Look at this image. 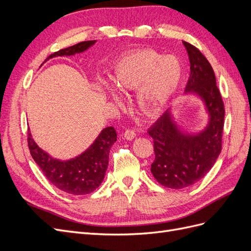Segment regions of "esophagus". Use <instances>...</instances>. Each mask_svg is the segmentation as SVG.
Wrapping results in <instances>:
<instances>
[{
    "label": "esophagus",
    "instance_id": "1",
    "mask_svg": "<svg viewBox=\"0 0 251 251\" xmlns=\"http://www.w3.org/2000/svg\"><path fill=\"white\" fill-rule=\"evenodd\" d=\"M124 137L127 140H132L136 137V132L132 130V128H127V130H126L124 133Z\"/></svg>",
    "mask_w": 251,
    "mask_h": 251
}]
</instances>
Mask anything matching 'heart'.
I'll list each match as a JSON object with an SVG mask.
<instances>
[{
  "mask_svg": "<svg viewBox=\"0 0 251 251\" xmlns=\"http://www.w3.org/2000/svg\"><path fill=\"white\" fill-rule=\"evenodd\" d=\"M182 79V67L177 57L165 56L153 49L127 53L114 68L113 81L121 93L137 92L140 110L147 115H156L176 92ZM103 90L116 102L118 97L108 85Z\"/></svg>",
  "mask_w": 251,
  "mask_h": 251,
  "instance_id": "heart-1",
  "label": "heart"
}]
</instances>
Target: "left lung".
Segmentation results:
<instances>
[{
	"mask_svg": "<svg viewBox=\"0 0 251 251\" xmlns=\"http://www.w3.org/2000/svg\"><path fill=\"white\" fill-rule=\"evenodd\" d=\"M183 45L191 63L185 92L202 98L210 118L202 133L187 135L173 123L168 111L149 128L155 151L151 172L161 185L175 189L195 184L215 164L222 150L225 116L223 100L211 65L194 45L187 42Z\"/></svg>",
	"mask_w": 251,
	"mask_h": 251,
	"instance_id": "1",
	"label": "left lung"
}]
</instances>
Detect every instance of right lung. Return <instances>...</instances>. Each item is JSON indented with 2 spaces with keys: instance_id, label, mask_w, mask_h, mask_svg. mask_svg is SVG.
<instances>
[{
  "instance_id": "1",
  "label": "right lung",
  "mask_w": 251,
  "mask_h": 251,
  "mask_svg": "<svg viewBox=\"0 0 251 251\" xmlns=\"http://www.w3.org/2000/svg\"><path fill=\"white\" fill-rule=\"evenodd\" d=\"M96 41H86L50 54L45 62L55 56L73 55L87 50ZM44 62V63H45ZM117 134L113 126L103 128L94 143L78 157L68 161L53 159L44 151L28 131V148L35 163L56 188L69 195L80 196L94 192L100 185L109 164V153Z\"/></svg>"
}]
</instances>
